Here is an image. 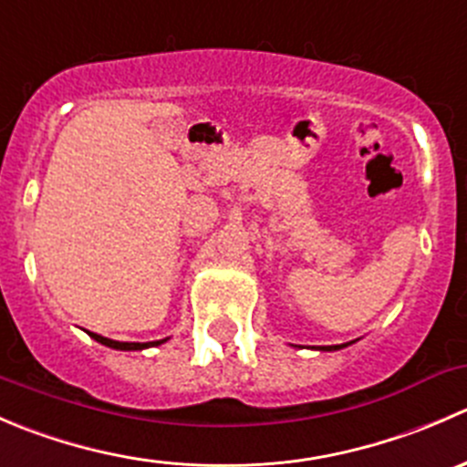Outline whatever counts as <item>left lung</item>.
I'll use <instances>...</instances> for the list:
<instances>
[{
    "label": "left lung",
    "instance_id": "1",
    "mask_svg": "<svg viewBox=\"0 0 467 467\" xmlns=\"http://www.w3.org/2000/svg\"><path fill=\"white\" fill-rule=\"evenodd\" d=\"M343 346H346V343H343ZM343 346H321V350H338V348Z\"/></svg>",
    "mask_w": 467,
    "mask_h": 467
}]
</instances>
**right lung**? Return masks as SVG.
<instances>
[{
  "instance_id": "right-lung-1",
  "label": "right lung",
  "mask_w": 467,
  "mask_h": 467,
  "mask_svg": "<svg viewBox=\"0 0 467 467\" xmlns=\"http://www.w3.org/2000/svg\"><path fill=\"white\" fill-rule=\"evenodd\" d=\"M89 337H92L94 341L103 343V346L117 348V350H142V348L160 346V343L164 341V338H162V341H150V343H121V341H112V338H106V337H101V334H92V332H89Z\"/></svg>"
}]
</instances>
